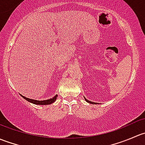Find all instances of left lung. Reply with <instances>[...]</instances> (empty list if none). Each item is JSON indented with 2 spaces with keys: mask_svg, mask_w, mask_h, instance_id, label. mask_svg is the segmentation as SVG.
I'll list each match as a JSON object with an SVG mask.
<instances>
[{
  "mask_svg": "<svg viewBox=\"0 0 145 145\" xmlns=\"http://www.w3.org/2000/svg\"><path fill=\"white\" fill-rule=\"evenodd\" d=\"M84 99H85V100L86 101V102H88V103H90V104H93V105H97V102H91V101H89V100H88L86 98H85L84 97Z\"/></svg>",
  "mask_w": 145,
  "mask_h": 145,
  "instance_id": "obj_1",
  "label": "left lung"
}]
</instances>
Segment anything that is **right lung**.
Here are the masks:
<instances>
[{
  "instance_id": "right-lung-1",
  "label": "right lung",
  "mask_w": 145,
  "mask_h": 145,
  "mask_svg": "<svg viewBox=\"0 0 145 145\" xmlns=\"http://www.w3.org/2000/svg\"><path fill=\"white\" fill-rule=\"evenodd\" d=\"M22 97H23L24 99H25L26 100H27L28 102H31V103H33L34 105H51L53 102H55L57 100V95H56L55 96H54L52 98L48 99V100H33V99H30V98H27V97H24V96L22 95Z\"/></svg>"
}]
</instances>
